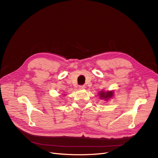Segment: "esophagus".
Segmentation results:
<instances>
[{"label": "esophagus", "instance_id": "obj_1", "mask_svg": "<svg viewBox=\"0 0 158 158\" xmlns=\"http://www.w3.org/2000/svg\"><path fill=\"white\" fill-rule=\"evenodd\" d=\"M78 87H79L80 89H85V86L84 85H79Z\"/></svg>", "mask_w": 158, "mask_h": 158}]
</instances>
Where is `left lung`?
<instances>
[{
    "label": "left lung",
    "mask_w": 158,
    "mask_h": 158,
    "mask_svg": "<svg viewBox=\"0 0 158 158\" xmlns=\"http://www.w3.org/2000/svg\"><path fill=\"white\" fill-rule=\"evenodd\" d=\"M113 91H110V92H107L105 93L104 91H101L99 93V95L100 98H102V99H105V100H108L109 98H111L113 96Z\"/></svg>",
    "instance_id": "8db88e82"
}]
</instances>
